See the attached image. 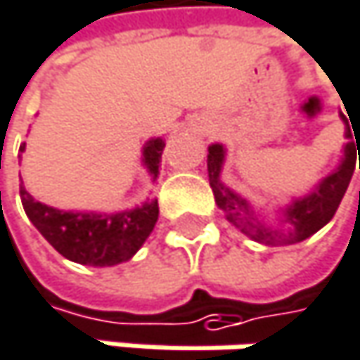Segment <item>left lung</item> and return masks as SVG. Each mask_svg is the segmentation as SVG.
Instances as JSON below:
<instances>
[{
  "label": "left lung",
  "mask_w": 360,
  "mask_h": 360,
  "mask_svg": "<svg viewBox=\"0 0 360 360\" xmlns=\"http://www.w3.org/2000/svg\"><path fill=\"white\" fill-rule=\"evenodd\" d=\"M342 120H344V115H342ZM224 160H226L224 145L213 143L209 147L207 164H209V181H211L217 207L226 213V217L245 236H249L255 243H262V245H268V247H276V245L302 243V240L310 238L312 234H316L323 226H327L333 219V215H335V211H338V207H340V202H342V198H344V194L348 190L350 179H352L354 164H356V151H354V143H346L342 164L331 174H327L308 196L293 200L285 209L283 224L287 226V230L264 226L253 215L249 202L221 184L219 176H221Z\"/></svg>",
  "instance_id": "1"
}]
</instances>
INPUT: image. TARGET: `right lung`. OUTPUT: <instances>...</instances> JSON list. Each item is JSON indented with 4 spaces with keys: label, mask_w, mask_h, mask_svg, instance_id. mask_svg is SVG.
<instances>
[{
    "label": "right lung",
    "mask_w": 360,
    "mask_h": 360,
    "mask_svg": "<svg viewBox=\"0 0 360 360\" xmlns=\"http://www.w3.org/2000/svg\"><path fill=\"white\" fill-rule=\"evenodd\" d=\"M164 141L149 139L143 147V164L155 181ZM25 151V145H20ZM20 198L27 217L39 234L67 259L82 266H115L128 262L147 240L158 221V200L122 213H73L37 202L22 186Z\"/></svg>",
    "instance_id": "add662e5"
}]
</instances>
